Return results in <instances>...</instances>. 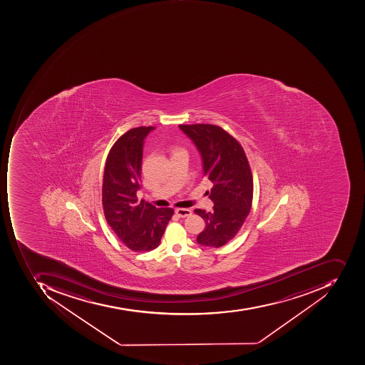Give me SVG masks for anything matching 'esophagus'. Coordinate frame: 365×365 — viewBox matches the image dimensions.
Returning <instances> with one entry per match:
<instances>
[{
  "label": "esophagus",
  "mask_w": 365,
  "mask_h": 365,
  "mask_svg": "<svg viewBox=\"0 0 365 365\" xmlns=\"http://www.w3.org/2000/svg\"><path fill=\"white\" fill-rule=\"evenodd\" d=\"M175 214L181 218H184V217L191 216L192 212L190 210H186V208H178V210H175Z\"/></svg>",
  "instance_id": "esophagus-1"
}]
</instances>
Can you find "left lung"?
I'll use <instances>...</instances> for the list:
<instances>
[{
	"label": "left lung",
	"instance_id": "1",
	"mask_svg": "<svg viewBox=\"0 0 365 365\" xmlns=\"http://www.w3.org/2000/svg\"><path fill=\"white\" fill-rule=\"evenodd\" d=\"M179 127L197 148L204 175L212 185L210 193L214 202L212 212L194 210L206 224L197 236V242L220 248L238 234L250 212L253 180L248 159L240 143L220 126Z\"/></svg>",
	"mask_w": 365,
	"mask_h": 365
}]
</instances>
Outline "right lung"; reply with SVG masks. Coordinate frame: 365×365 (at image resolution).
I'll return each instance as SVG.
<instances>
[{
  "label": "right lung",
  "instance_id": "obj_1",
  "mask_svg": "<svg viewBox=\"0 0 365 365\" xmlns=\"http://www.w3.org/2000/svg\"><path fill=\"white\" fill-rule=\"evenodd\" d=\"M155 127H137L119 137L108 153L103 179L105 218L127 248L145 252L157 248L173 210L138 202L143 141Z\"/></svg>",
  "mask_w": 365,
  "mask_h": 365
}]
</instances>
